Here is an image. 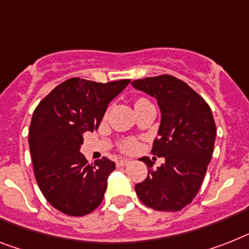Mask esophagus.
Segmentation results:
<instances>
[{
  "label": "esophagus",
  "mask_w": 249,
  "mask_h": 249,
  "mask_svg": "<svg viewBox=\"0 0 249 249\" xmlns=\"http://www.w3.org/2000/svg\"><path fill=\"white\" fill-rule=\"evenodd\" d=\"M131 163L128 159H120V160H117V166H126L128 165V164Z\"/></svg>",
  "instance_id": "obj_1"
}]
</instances>
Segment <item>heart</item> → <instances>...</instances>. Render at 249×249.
Returning <instances> with one entry per match:
<instances>
[{
  "label": "heart",
  "instance_id": "obj_1",
  "mask_svg": "<svg viewBox=\"0 0 249 249\" xmlns=\"http://www.w3.org/2000/svg\"><path fill=\"white\" fill-rule=\"evenodd\" d=\"M145 103H150L149 100L145 99V98H139V99H136V102H135V107L137 106H141V104H145ZM136 141L135 140H128V141H126V142L123 143L122 145V149L124 150V151H133V150L136 149Z\"/></svg>",
  "mask_w": 249,
  "mask_h": 249
}]
</instances>
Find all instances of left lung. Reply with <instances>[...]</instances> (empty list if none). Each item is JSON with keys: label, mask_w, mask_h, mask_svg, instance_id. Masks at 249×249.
I'll return each mask as SVG.
<instances>
[{"label": "left lung", "mask_w": 249, "mask_h": 249, "mask_svg": "<svg viewBox=\"0 0 249 249\" xmlns=\"http://www.w3.org/2000/svg\"><path fill=\"white\" fill-rule=\"evenodd\" d=\"M131 85L158 100L161 121L151 153L165 159L153 170L149 158H141L149 173L135 191L154 210L179 211L198 194L213 157L216 137L213 112L202 96L174 76L135 80Z\"/></svg>", "instance_id": "8db88e82"}]
</instances>
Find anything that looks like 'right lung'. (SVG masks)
I'll return each instance as SVG.
<instances>
[{"instance_id":"1","label":"right lung","mask_w":249,"mask_h":249,"mask_svg":"<svg viewBox=\"0 0 249 249\" xmlns=\"http://www.w3.org/2000/svg\"><path fill=\"white\" fill-rule=\"evenodd\" d=\"M128 84V79L102 84L72 77L55 86L33 113L29 147L34 176L61 213L84 216L102 203L116 164L108 158L88 163L80 153L83 133L98 129L108 104Z\"/></svg>"}]
</instances>
